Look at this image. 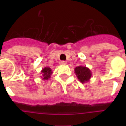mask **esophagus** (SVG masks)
I'll return each instance as SVG.
<instances>
[{
  "label": "esophagus",
  "mask_w": 126,
  "mask_h": 126,
  "mask_svg": "<svg viewBox=\"0 0 126 126\" xmlns=\"http://www.w3.org/2000/svg\"><path fill=\"white\" fill-rule=\"evenodd\" d=\"M66 61H62L60 62V64H61V65H65V64H66Z\"/></svg>",
  "instance_id": "34e87169"
}]
</instances>
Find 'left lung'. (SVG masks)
<instances>
[{
	"mask_svg": "<svg viewBox=\"0 0 126 126\" xmlns=\"http://www.w3.org/2000/svg\"><path fill=\"white\" fill-rule=\"evenodd\" d=\"M75 73L77 77L78 78L79 81L81 83H85L89 81L91 76H92V73L91 71L88 68L86 67L78 66L75 68Z\"/></svg>",
	"mask_w": 126,
	"mask_h": 126,
	"instance_id": "8db88e82",
	"label": "left lung"
}]
</instances>
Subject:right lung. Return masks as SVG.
I'll return each mask as SVG.
<instances>
[{
    "instance_id": "add662e5",
    "label": "right lung",
    "mask_w": 126,
    "mask_h": 126,
    "mask_svg": "<svg viewBox=\"0 0 126 126\" xmlns=\"http://www.w3.org/2000/svg\"><path fill=\"white\" fill-rule=\"evenodd\" d=\"M42 78L43 79L47 80L48 79V78H50V75L52 74V72L50 68H49V67H45V68L43 69V70L42 71Z\"/></svg>"
}]
</instances>
